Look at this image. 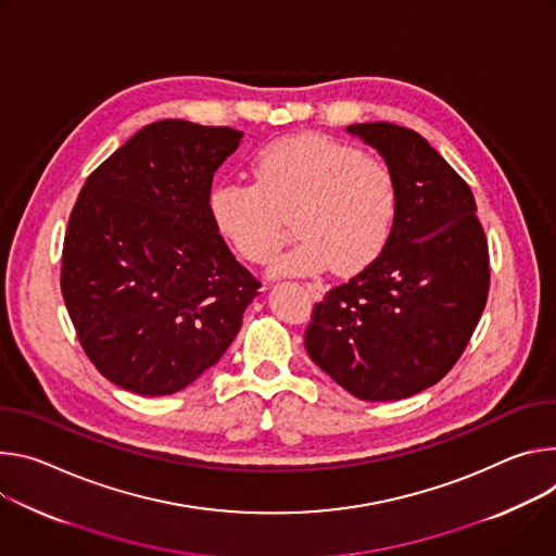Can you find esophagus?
<instances>
[{"label":"esophagus","instance_id":"obj_1","mask_svg":"<svg viewBox=\"0 0 556 556\" xmlns=\"http://www.w3.org/2000/svg\"><path fill=\"white\" fill-rule=\"evenodd\" d=\"M304 289L309 291V295H312L314 300H320V298L325 295V287H323L320 282H304Z\"/></svg>","mask_w":556,"mask_h":556}]
</instances>
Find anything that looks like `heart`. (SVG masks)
<instances>
[{
  "instance_id": "heart-1",
  "label": "heart",
  "mask_w": 556,
  "mask_h": 556,
  "mask_svg": "<svg viewBox=\"0 0 556 556\" xmlns=\"http://www.w3.org/2000/svg\"><path fill=\"white\" fill-rule=\"evenodd\" d=\"M256 185L220 180L210 212L233 250L267 263L285 244L293 216L300 242L274 274H314L329 265L353 274L374 263L400 212V182L378 156L327 135L302 132L263 146L252 159Z\"/></svg>"
}]
</instances>
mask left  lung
Instances as JSON below:
<instances>
[{"mask_svg": "<svg viewBox=\"0 0 556 556\" xmlns=\"http://www.w3.org/2000/svg\"><path fill=\"white\" fill-rule=\"evenodd\" d=\"M391 165L400 212L380 256L316 304L304 346L351 395L393 402L438 384L488 298V242L466 180L395 123L346 128Z\"/></svg>", "mask_w": 556, "mask_h": 556, "instance_id": "1", "label": "left lung"}]
</instances>
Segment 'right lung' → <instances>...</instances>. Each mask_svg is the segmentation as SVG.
<instances>
[{
    "label": "right lung",
    "instance_id": "right-lung-1",
    "mask_svg": "<svg viewBox=\"0 0 556 556\" xmlns=\"http://www.w3.org/2000/svg\"><path fill=\"white\" fill-rule=\"evenodd\" d=\"M231 128L165 118L139 130L86 180L73 207L61 293L77 338L112 384L169 395L214 366L261 282L210 212Z\"/></svg>",
    "mask_w": 556,
    "mask_h": 556
}]
</instances>
